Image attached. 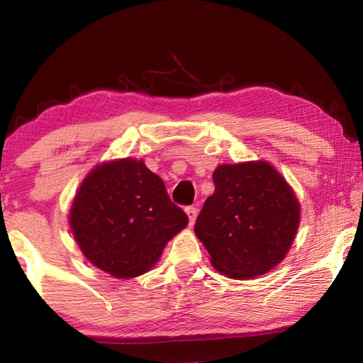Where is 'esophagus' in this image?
Masks as SVG:
<instances>
[{
  "mask_svg": "<svg viewBox=\"0 0 363 363\" xmlns=\"http://www.w3.org/2000/svg\"><path fill=\"white\" fill-rule=\"evenodd\" d=\"M186 213H187V216H189V224L190 225H194V223H195V219H196V208L195 206H187L186 208Z\"/></svg>",
  "mask_w": 363,
  "mask_h": 363,
  "instance_id": "34e87169",
  "label": "esophagus"
}]
</instances>
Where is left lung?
Here are the masks:
<instances>
[{
  "instance_id": "left-lung-1",
  "label": "left lung",
  "mask_w": 363,
  "mask_h": 363,
  "mask_svg": "<svg viewBox=\"0 0 363 363\" xmlns=\"http://www.w3.org/2000/svg\"><path fill=\"white\" fill-rule=\"evenodd\" d=\"M195 235L214 269L232 279L269 272L286 256L299 225L296 195L267 162L220 164Z\"/></svg>"
}]
</instances>
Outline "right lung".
Segmentation results:
<instances>
[{
  "label": "right lung",
  "instance_id": "1",
  "mask_svg": "<svg viewBox=\"0 0 363 363\" xmlns=\"http://www.w3.org/2000/svg\"><path fill=\"white\" fill-rule=\"evenodd\" d=\"M69 220L86 259L116 279H131L152 269L189 218L143 160L123 158L86 176Z\"/></svg>",
  "mask_w": 363,
  "mask_h": 363
}]
</instances>
